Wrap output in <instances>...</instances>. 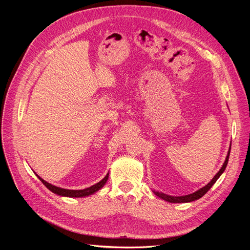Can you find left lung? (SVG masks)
<instances>
[{
    "label": "left lung",
    "mask_w": 250,
    "mask_h": 250,
    "mask_svg": "<svg viewBox=\"0 0 250 250\" xmlns=\"http://www.w3.org/2000/svg\"><path fill=\"white\" fill-rule=\"evenodd\" d=\"M229 152H230V147H229V154H228V156H227V159H225V161H224V163H223L221 169L218 171V173H217V174L214 176L213 180H212L210 183H208V184L207 185V186L203 187V188L199 189L198 191H196V192H194V193H192V194H188V195H185V196H170V195H167V194H164V193H160V192H155V191H154V193H155V194H156L158 197L162 198V199H164V200H166V201H169V203H190V201H194V200H196V199H199L200 197H203L208 190L211 189V187L216 183V181L219 179V176H220V175L223 173V171L225 170V168H227V165H228V162H229Z\"/></svg>",
    "instance_id": "obj_1"
}]
</instances>
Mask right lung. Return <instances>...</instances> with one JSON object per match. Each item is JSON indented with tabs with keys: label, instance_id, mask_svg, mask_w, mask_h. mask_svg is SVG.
Returning a JSON list of instances; mask_svg holds the SVG:
<instances>
[{
	"label": "right lung",
	"instance_id": "1",
	"mask_svg": "<svg viewBox=\"0 0 250 250\" xmlns=\"http://www.w3.org/2000/svg\"><path fill=\"white\" fill-rule=\"evenodd\" d=\"M108 178H109V173L106 176H104V178L101 182L93 185V186H91L89 188H86V189H83V190H68V189H63V188L56 187V186H54V185H51L50 183L45 182L44 180L40 178V176H38V179L42 182L44 186L49 190H51L53 193H56V194L61 195V196H67V197H83V196H88L90 194H93L94 192L99 191L101 188H103L104 185L106 184Z\"/></svg>",
	"mask_w": 250,
	"mask_h": 250
}]
</instances>
